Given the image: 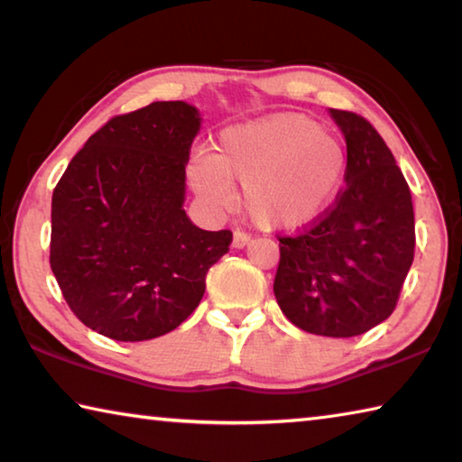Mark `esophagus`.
<instances>
[{
  "instance_id": "1",
  "label": "esophagus",
  "mask_w": 462,
  "mask_h": 462,
  "mask_svg": "<svg viewBox=\"0 0 462 462\" xmlns=\"http://www.w3.org/2000/svg\"><path fill=\"white\" fill-rule=\"evenodd\" d=\"M248 242H250V236L246 232H240V230L234 232V236H232V246L234 248H245Z\"/></svg>"
}]
</instances>
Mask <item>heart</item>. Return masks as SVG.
Wrapping results in <instances>:
<instances>
[{
    "label": "heart",
    "instance_id": "obj_1",
    "mask_svg": "<svg viewBox=\"0 0 462 462\" xmlns=\"http://www.w3.org/2000/svg\"><path fill=\"white\" fill-rule=\"evenodd\" d=\"M344 173L342 144L301 114H273L226 128L212 156L195 159L187 169L193 191L208 208L228 209L230 183H240L250 220L275 232L306 228L322 217Z\"/></svg>",
    "mask_w": 462,
    "mask_h": 462
}]
</instances>
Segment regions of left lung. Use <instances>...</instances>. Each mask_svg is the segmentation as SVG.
<instances>
[{"label": "left lung", "mask_w": 462, "mask_h": 462, "mask_svg": "<svg viewBox=\"0 0 462 462\" xmlns=\"http://www.w3.org/2000/svg\"><path fill=\"white\" fill-rule=\"evenodd\" d=\"M330 116L346 140V187L310 230L279 238L273 291L297 328L350 338L395 310L416 230L410 187L379 132L353 112Z\"/></svg>", "instance_id": "1"}]
</instances>
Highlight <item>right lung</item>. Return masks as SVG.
Returning <instances> with one entry per match:
<instances>
[{"label": "right lung", "instance_id": "obj_1", "mask_svg": "<svg viewBox=\"0 0 462 462\" xmlns=\"http://www.w3.org/2000/svg\"><path fill=\"white\" fill-rule=\"evenodd\" d=\"M201 114L154 101L116 116L69 162L52 193L51 269L69 308L101 336L159 338L199 306L230 230L185 214V167Z\"/></svg>", "mask_w": 462, "mask_h": 462}]
</instances>
